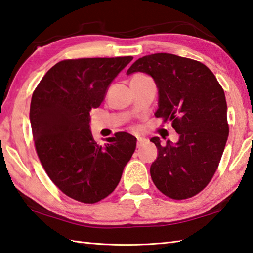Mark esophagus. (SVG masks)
I'll list each match as a JSON object with an SVG mask.
<instances>
[{
	"instance_id": "34e87169",
	"label": "esophagus",
	"mask_w": 253,
	"mask_h": 253,
	"mask_svg": "<svg viewBox=\"0 0 253 253\" xmlns=\"http://www.w3.org/2000/svg\"><path fill=\"white\" fill-rule=\"evenodd\" d=\"M143 142H144V139H142V138H138V141H136V148L140 149L141 147H142Z\"/></svg>"
}]
</instances>
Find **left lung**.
I'll return each instance as SVG.
<instances>
[{"instance_id":"left-lung-1","label":"left lung","mask_w":253,"mask_h":253,"mask_svg":"<svg viewBox=\"0 0 253 253\" xmlns=\"http://www.w3.org/2000/svg\"><path fill=\"white\" fill-rule=\"evenodd\" d=\"M133 72L154 79L159 88L156 117L171 121L180 134L176 144L151 139L159 151L150 168L153 183L174 200L192 198L213 178L228 140L223 88L207 65L169 53L140 57L126 71Z\"/></svg>"}]
</instances>
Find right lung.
<instances>
[{
  "label": "right lung",
  "mask_w": 253,
  "mask_h": 253,
  "mask_svg": "<svg viewBox=\"0 0 253 253\" xmlns=\"http://www.w3.org/2000/svg\"><path fill=\"white\" fill-rule=\"evenodd\" d=\"M132 56L63 60L35 87L30 120L35 150L48 178L66 196L96 203L113 192L133 154L136 139L118 132L100 145L90 131L113 79Z\"/></svg>",
  "instance_id": "add662e5"
}]
</instances>
